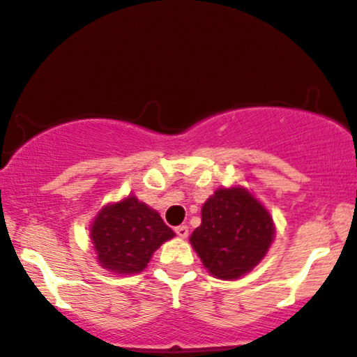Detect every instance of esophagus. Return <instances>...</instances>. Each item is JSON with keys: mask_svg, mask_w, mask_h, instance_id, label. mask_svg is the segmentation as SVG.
Segmentation results:
<instances>
[{"mask_svg": "<svg viewBox=\"0 0 357 357\" xmlns=\"http://www.w3.org/2000/svg\"><path fill=\"white\" fill-rule=\"evenodd\" d=\"M174 231H176V235L179 236V238H186V236L189 235V228H188L186 225H179V227H176V228H174Z\"/></svg>", "mask_w": 357, "mask_h": 357, "instance_id": "obj_1", "label": "esophagus"}]
</instances>
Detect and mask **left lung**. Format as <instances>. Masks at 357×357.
Masks as SVG:
<instances>
[{"label":"left lung","instance_id":"1","mask_svg":"<svg viewBox=\"0 0 357 357\" xmlns=\"http://www.w3.org/2000/svg\"><path fill=\"white\" fill-rule=\"evenodd\" d=\"M192 245L213 278L235 281L268 255L275 227L268 208L246 188H218L204 202Z\"/></svg>","mask_w":357,"mask_h":357}]
</instances>
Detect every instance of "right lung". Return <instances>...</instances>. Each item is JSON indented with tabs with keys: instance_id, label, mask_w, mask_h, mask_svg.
Segmentation results:
<instances>
[{
	"instance_id": "1",
	"label": "right lung",
	"mask_w": 357,
	"mask_h": 357,
	"mask_svg": "<svg viewBox=\"0 0 357 357\" xmlns=\"http://www.w3.org/2000/svg\"><path fill=\"white\" fill-rule=\"evenodd\" d=\"M173 236L160 213L134 194L102 206L89 227L98 263L117 275L142 273L155 251Z\"/></svg>"
}]
</instances>
